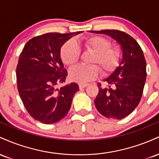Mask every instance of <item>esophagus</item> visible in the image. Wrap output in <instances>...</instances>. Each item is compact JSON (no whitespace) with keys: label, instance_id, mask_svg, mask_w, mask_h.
Returning <instances> with one entry per match:
<instances>
[{"label":"esophagus","instance_id":"esophagus-1","mask_svg":"<svg viewBox=\"0 0 159 159\" xmlns=\"http://www.w3.org/2000/svg\"><path fill=\"white\" fill-rule=\"evenodd\" d=\"M88 85H89L88 84H79V88L80 89H83V88H84V87H87V86H88Z\"/></svg>","mask_w":159,"mask_h":159}]
</instances>
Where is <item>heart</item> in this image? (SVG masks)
I'll return each instance as SVG.
<instances>
[{"instance_id":"heart-1","label":"heart","mask_w":159,"mask_h":159,"mask_svg":"<svg viewBox=\"0 0 159 159\" xmlns=\"http://www.w3.org/2000/svg\"><path fill=\"white\" fill-rule=\"evenodd\" d=\"M84 48L87 52L93 53L90 63L94 64L78 65L71 69L69 77L72 81L81 84L87 83L98 77L99 68L102 75H107L112 73L120 64L121 51L116 47H113L111 40L106 37L93 36L87 38L84 42ZM81 54V48L73 39L66 42L61 48L62 61L69 66L75 64L79 61Z\"/></svg>"}]
</instances>
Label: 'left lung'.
I'll list each match as a JSON object with an SVG mask.
<instances>
[{
  "label": "left lung",
  "instance_id": "left-lung-1",
  "mask_svg": "<svg viewBox=\"0 0 159 159\" xmlns=\"http://www.w3.org/2000/svg\"><path fill=\"white\" fill-rule=\"evenodd\" d=\"M111 36L121 45L123 59L119 66L104 80L108 87L98 84L95 105L107 118L121 120L129 116L139 104L147 78V64L141 48L134 38L118 30H91Z\"/></svg>",
  "mask_w": 159,
  "mask_h": 159
}]
</instances>
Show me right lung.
Masks as SVG:
<instances>
[{
  "label": "right lung",
  "mask_w": 159,
  "mask_h": 159,
  "mask_svg": "<svg viewBox=\"0 0 159 159\" xmlns=\"http://www.w3.org/2000/svg\"><path fill=\"white\" fill-rule=\"evenodd\" d=\"M81 33H48L29 40L19 55L16 67L18 90L24 106L34 120L44 124L60 121L67 114L76 83L59 87L67 71L61 59V48Z\"/></svg>",
  "instance_id": "obj_1"
}]
</instances>
